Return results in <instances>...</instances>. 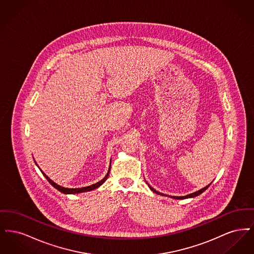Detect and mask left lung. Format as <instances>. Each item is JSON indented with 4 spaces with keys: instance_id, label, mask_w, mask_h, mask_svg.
Here are the masks:
<instances>
[{
    "instance_id": "obj_1",
    "label": "left lung",
    "mask_w": 254,
    "mask_h": 254,
    "mask_svg": "<svg viewBox=\"0 0 254 254\" xmlns=\"http://www.w3.org/2000/svg\"><path fill=\"white\" fill-rule=\"evenodd\" d=\"M211 185V183L209 184V185H207L206 187H205L204 189H201L200 190H198V191H195L193 193L188 194V195H186V196H169L170 198H174V199H187V198H193V197H196V196H198V195H200L201 193H203L204 191H205L206 189H208V187ZM148 187H149V189L153 191V192H155V193L161 194V195H163L164 196V194L161 193V192H158L157 190H155L153 188H151L149 185H148ZM168 196V195H167Z\"/></svg>"
}]
</instances>
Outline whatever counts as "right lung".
<instances>
[{
  "label": "right lung",
  "mask_w": 254,
  "mask_h": 254,
  "mask_svg": "<svg viewBox=\"0 0 254 254\" xmlns=\"http://www.w3.org/2000/svg\"><path fill=\"white\" fill-rule=\"evenodd\" d=\"M39 168V167H38ZM42 171V170H41ZM109 171H110V168H109V172H108V174L106 175V177L103 179V180H101V181L98 182L96 184H94V185H91V186H88V187H85V188H78V189H67V188H64V187H61L59 185H57L56 183H54V182L52 181L51 179H49V177H48L43 171H42V173H43V175L47 178V180L56 189V190H58L59 191L61 192H63V193L64 194H74V193H81V192H85V191H90V190H95L97 188H99L101 185H103V183H105V181L108 179V177H109Z\"/></svg>",
  "instance_id": "1"
}]
</instances>
